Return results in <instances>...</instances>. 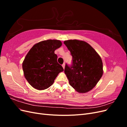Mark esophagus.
Here are the masks:
<instances>
[{"label":"esophagus","instance_id":"34e87169","mask_svg":"<svg viewBox=\"0 0 127 127\" xmlns=\"http://www.w3.org/2000/svg\"><path fill=\"white\" fill-rule=\"evenodd\" d=\"M62 66H63V68H64H64H65V64H64V63L63 64V65H62Z\"/></svg>","mask_w":127,"mask_h":127}]
</instances>
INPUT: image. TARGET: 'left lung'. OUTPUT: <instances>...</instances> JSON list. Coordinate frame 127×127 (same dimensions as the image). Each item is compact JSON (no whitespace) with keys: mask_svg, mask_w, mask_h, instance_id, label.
<instances>
[{"mask_svg":"<svg viewBox=\"0 0 127 127\" xmlns=\"http://www.w3.org/2000/svg\"><path fill=\"white\" fill-rule=\"evenodd\" d=\"M72 57L70 66L64 68L69 83L78 93H85L96 86L103 75L101 58L91 46L84 41H64Z\"/></svg>","mask_w":127,"mask_h":127,"instance_id":"8db88e82","label":"left lung"}]
</instances>
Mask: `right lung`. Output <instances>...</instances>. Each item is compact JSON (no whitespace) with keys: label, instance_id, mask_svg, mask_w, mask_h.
<instances>
[{"label":"right lung","instance_id":"right-lung-1","mask_svg":"<svg viewBox=\"0 0 127 127\" xmlns=\"http://www.w3.org/2000/svg\"><path fill=\"white\" fill-rule=\"evenodd\" d=\"M62 42L57 40H48L34 44L23 62L24 75L29 83L38 90L51 86L63 67L57 62L55 51Z\"/></svg>","mask_w":127,"mask_h":127}]
</instances>
